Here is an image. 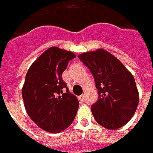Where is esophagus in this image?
Here are the masks:
<instances>
[{"instance_id": "1", "label": "esophagus", "mask_w": 153, "mask_h": 153, "mask_svg": "<svg viewBox=\"0 0 153 153\" xmlns=\"http://www.w3.org/2000/svg\"><path fill=\"white\" fill-rule=\"evenodd\" d=\"M78 100H81V101H82V100H84V94L79 95V96H78Z\"/></svg>"}]
</instances>
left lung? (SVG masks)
I'll return each instance as SVG.
<instances>
[{
    "mask_svg": "<svg viewBox=\"0 0 153 153\" xmlns=\"http://www.w3.org/2000/svg\"><path fill=\"white\" fill-rule=\"evenodd\" d=\"M78 58L91 71L98 89V100L91 106L95 121L109 129L124 126L139 104V92L132 74L105 49L83 53Z\"/></svg>",
    "mask_w": 153,
    "mask_h": 153,
    "instance_id": "obj_1",
    "label": "left lung"
}]
</instances>
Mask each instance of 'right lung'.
I'll list each match as a JSON object with an SVG mask.
<instances>
[{
	"instance_id": "1",
	"label": "right lung",
	"mask_w": 153,
	"mask_h": 153,
	"mask_svg": "<svg viewBox=\"0 0 153 153\" xmlns=\"http://www.w3.org/2000/svg\"><path fill=\"white\" fill-rule=\"evenodd\" d=\"M74 58L72 52L52 47L27 71L22 88L25 107L30 119L47 132L65 130L76 115L79 101L62 80V73Z\"/></svg>"
}]
</instances>
